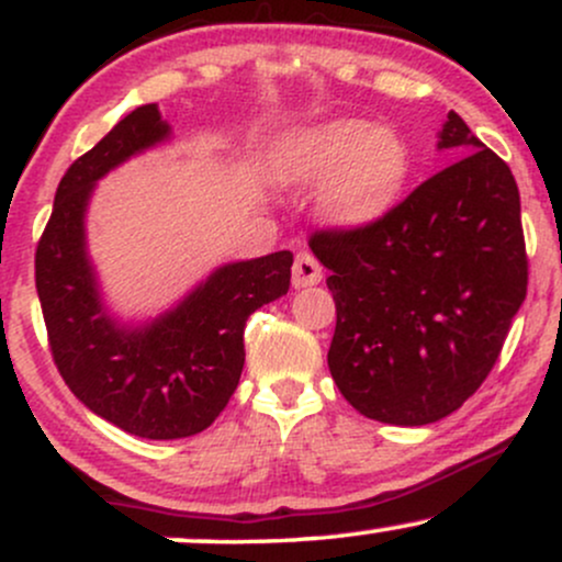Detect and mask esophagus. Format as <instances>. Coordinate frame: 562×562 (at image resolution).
<instances>
[{"label":"esophagus","mask_w":562,"mask_h":562,"mask_svg":"<svg viewBox=\"0 0 562 562\" xmlns=\"http://www.w3.org/2000/svg\"><path fill=\"white\" fill-rule=\"evenodd\" d=\"M322 282V263L314 259L312 254H303L295 256L293 263V285L295 288H308V285H317Z\"/></svg>","instance_id":"esophagus-1"}]
</instances>
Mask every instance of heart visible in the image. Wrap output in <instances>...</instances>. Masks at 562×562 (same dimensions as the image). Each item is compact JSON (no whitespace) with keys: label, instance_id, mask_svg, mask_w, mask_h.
Listing matches in <instances>:
<instances>
[{"label":"heart","instance_id":"b5f03b06","mask_svg":"<svg viewBox=\"0 0 562 562\" xmlns=\"http://www.w3.org/2000/svg\"><path fill=\"white\" fill-rule=\"evenodd\" d=\"M274 173L288 184L333 177L322 209L338 227H364L391 209L406 177V147L364 121H333L290 134L274 147Z\"/></svg>","mask_w":562,"mask_h":562}]
</instances>
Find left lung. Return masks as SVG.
<instances>
[{"label":"left lung","instance_id":"left-lung-1","mask_svg":"<svg viewBox=\"0 0 562 562\" xmlns=\"http://www.w3.org/2000/svg\"><path fill=\"white\" fill-rule=\"evenodd\" d=\"M438 147L468 153L375 222L308 237L330 269L335 385L353 409L391 425L460 409L492 372L526 299L513 171L454 111Z\"/></svg>","mask_w":562,"mask_h":562}]
</instances>
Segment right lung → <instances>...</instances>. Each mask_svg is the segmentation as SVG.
Here are the masks:
<instances>
[{"mask_svg":"<svg viewBox=\"0 0 562 562\" xmlns=\"http://www.w3.org/2000/svg\"><path fill=\"white\" fill-rule=\"evenodd\" d=\"M166 137L156 105L121 119L70 164L36 245V293L57 372L94 415L153 441L195 436L222 415L240 383L245 319L288 293L293 267L290 250L227 263L139 330L108 317L83 248V211L97 179Z\"/></svg>","mask_w":562,"mask_h":562,"instance_id":"obj_1","label":"right lung"}]
</instances>
